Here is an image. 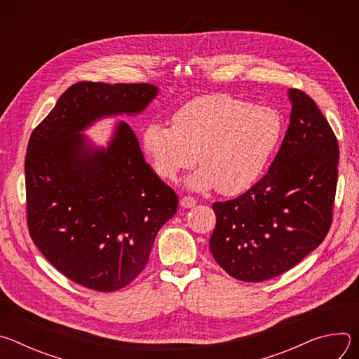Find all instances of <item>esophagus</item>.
I'll use <instances>...</instances> for the list:
<instances>
[{
  "label": "esophagus",
  "instance_id": "34e87169",
  "mask_svg": "<svg viewBox=\"0 0 359 359\" xmlns=\"http://www.w3.org/2000/svg\"><path fill=\"white\" fill-rule=\"evenodd\" d=\"M196 198L190 197V196H184L180 198V206L184 208V209H190V208H194L196 206Z\"/></svg>",
  "mask_w": 359,
  "mask_h": 359
}]
</instances>
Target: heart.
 I'll list each match as a JSON object with an SVG mask.
<instances>
[{"label":"heart","mask_w":359,"mask_h":359,"mask_svg":"<svg viewBox=\"0 0 359 359\" xmlns=\"http://www.w3.org/2000/svg\"><path fill=\"white\" fill-rule=\"evenodd\" d=\"M283 132L278 111L213 93L187 102L173 115V126L147 125L143 147L162 179L176 180L197 161L201 168L189 179V186L198 191L219 187L230 196L259 180Z\"/></svg>","instance_id":"obj_1"}]
</instances>
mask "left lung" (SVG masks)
I'll return each instance as SVG.
<instances>
[{"label":"left lung","instance_id":"obj_1","mask_svg":"<svg viewBox=\"0 0 359 359\" xmlns=\"http://www.w3.org/2000/svg\"><path fill=\"white\" fill-rule=\"evenodd\" d=\"M290 125L269 172L213 204L210 251L231 277L259 283L298 264L325 238L338 180L337 137L316 102L288 89Z\"/></svg>","mask_w":359,"mask_h":359}]
</instances>
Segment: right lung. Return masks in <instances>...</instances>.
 <instances>
[{
  "label": "right lung",
  "mask_w": 359,
  "mask_h": 359,
  "mask_svg": "<svg viewBox=\"0 0 359 359\" xmlns=\"http://www.w3.org/2000/svg\"><path fill=\"white\" fill-rule=\"evenodd\" d=\"M159 93L150 83L78 82L34 129L25 156L27 220L34 244L69 280L102 292L144 269L179 198L146 163L132 128L108 146L82 132L96 121L139 115Z\"/></svg>",
  "instance_id": "add662e5"
}]
</instances>
